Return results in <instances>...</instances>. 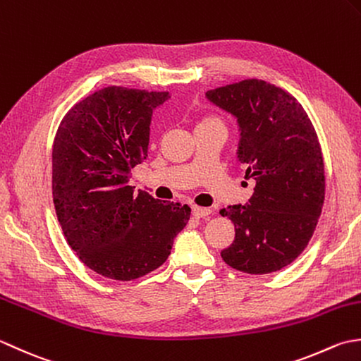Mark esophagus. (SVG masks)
Segmentation results:
<instances>
[{"label": "esophagus", "instance_id": "1", "mask_svg": "<svg viewBox=\"0 0 361 361\" xmlns=\"http://www.w3.org/2000/svg\"><path fill=\"white\" fill-rule=\"evenodd\" d=\"M191 213L196 218H204L212 213V210L209 207H200V205H191Z\"/></svg>", "mask_w": 361, "mask_h": 361}]
</instances>
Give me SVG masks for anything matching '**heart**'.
<instances>
[{
    "label": "heart",
    "instance_id": "1",
    "mask_svg": "<svg viewBox=\"0 0 361 361\" xmlns=\"http://www.w3.org/2000/svg\"><path fill=\"white\" fill-rule=\"evenodd\" d=\"M215 123H221V121L215 118V116H202L197 126H207V124H215Z\"/></svg>",
    "mask_w": 361,
    "mask_h": 361
}]
</instances>
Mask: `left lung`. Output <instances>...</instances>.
Segmentation results:
<instances>
[{
    "label": "left lung",
    "instance_id": "obj_1",
    "mask_svg": "<svg viewBox=\"0 0 361 361\" xmlns=\"http://www.w3.org/2000/svg\"><path fill=\"white\" fill-rule=\"evenodd\" d=\"M207 98L238 118V160L255 180L246 205L221 215L235 226L223 260L247 274L285 268L304 252L318 224L326 193L318 135L291 93L262 79L209 90Z\"/></svg>",
    "mask_w": 361,
    "mask_h": 361
}]
</instances>
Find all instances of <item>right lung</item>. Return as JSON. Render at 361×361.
<instances>
[{"label": "right lung", "instance_id": "right-lung-1", "mask_svg": "<svg viewBox=\"0 0 361 361\" xmlns=\"http://www.w3.org/2000/svg\"><path fill=\"white\" fill-rule=\"evenodd\" d=\"M168 92L110 85L76 102L53 145V202L68 245L94 273L129 282L161 267L190 207L134 193L152 110Z\"/></svg>", "mask_w": 361, "mask_h": 361}]
</instances>
